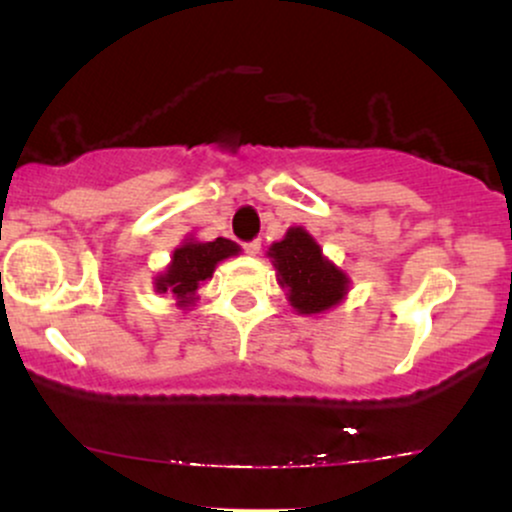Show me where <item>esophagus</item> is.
Instances as JSON below:
<instances>
[{
    "mask_svg": "<svg viewBox=\"0 0 512 512\" xmlns=\"http://www.w3.org/2000/svg\"><path fill=\"white\" fill-rule=\"evenodd\" d=\"M260 248H262V243H260V240H250V243H245V245H243L245 255H250V257H255L257 252H260Z\"/></svg>",
    "mask_w": 512,
    "mask_h": 512,
    "instance_id": "esophagus-1",
    "label": "esophagus"
}]
</instances>
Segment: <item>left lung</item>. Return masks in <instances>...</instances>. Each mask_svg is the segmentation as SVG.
<instances>
[{
	"instance_id": "left-lung-1",
	"label": "left lung",
	"mask_w": 512,
	"mask_h": 512,
	"mask_svg": "<svg viewBox=\"0 0 512 512\" xmlns=\"http://www.w3.org/2000/svg\"><path fill=\"white\" fill-rule=\"evenodd\" d=\"M267 257L276 269V281L298 315L327 313L349 293V276L327 260L303 226H291L284 238L269 245Z\"/></svg>"
}]
</instances>
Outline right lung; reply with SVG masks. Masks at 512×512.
Instances as JSON below:
<instances>
[{"mask_svg":"<svg viewBox=\"0 0 512 512\" xmlns=\"http://www.w3.org/2000/svg\"><path fill=\"white\" fill-rule=\"evenodd\" d=\"M240 255V245L228 238H216L211 243L185 238L170 255L168 267L156 274V293H168L180 310H190L199 301V286L214 276L216 264L228 257Z\"/></svg>","mask_w":512,"mask_h":512,"instance_id":"1","label":"right lung"}]
</instances>
